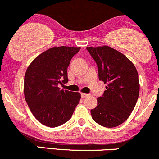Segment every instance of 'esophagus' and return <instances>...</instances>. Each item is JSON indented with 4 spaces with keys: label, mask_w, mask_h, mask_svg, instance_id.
Masks as SVG:
<instances>
[{
    "label": "esophagus",
    "mask_w": 159,
    "mask_h": 159,
    "mask_svg": "<svg viewBox=\"0 0 159 159\" xmlns=\"http://www.w3.org/2000/svg\"><path fill=\"white\" fill-rule=\"evenodd\" d=\"M88 96V94H86V93H81V98H84Z\"/></svg>",
    "instance_id": "esophagus-1"
}]
</instances>
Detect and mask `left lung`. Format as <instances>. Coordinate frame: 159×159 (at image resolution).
Segmentation results:
<instances>
[{
	"label": "left lung",
	"instance_id": "obj_1",
	"mask_svg": "<svg viewBox=\"0 0 159 159\" xmlns=\"http://www.w3.org/2000/svg\"><path fill=\"white\" fill-rule=\"evenodd\" d=\"M96 61L98 78L107 84L97 106L90 111L93 120L104 127L113 128L126 120L139 96L138 71L124 54L109 46L87 47Z\"/></svg>",
	"mask_w": 159,
	"mask_h": 159
}]
</instances>
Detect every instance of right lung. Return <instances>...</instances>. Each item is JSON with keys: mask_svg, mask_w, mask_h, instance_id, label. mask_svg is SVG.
Returning <instances> with one entry per match:
<instances>
[{"mask_svg": "<svg viewBox=\"0 0 159 159\" xmlns=\"http://www.w3.org/2000/svg\"><path fill=\"white\" fill-rule=\"evenodd\" d=\"M80 47H53L37 56L27 67L24 93L29 108L40 123L54 128L72 117L81 94L61 90L68 82L67 68Z\"/></svg>", "mask_w": 159, "mask_h": 159, "instance_id": "right-lung-1", "label": "right lung"}]
</instances>
